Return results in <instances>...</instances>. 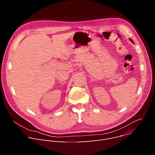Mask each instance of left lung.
Returning a JSON list of instances; mask_svg holds the SVG:
<instances>
[{"label":"left lung","instance_id":"8db88e82","mask_svg":"<svg viewBox=\"0 0 155 155\" xmlns=\"http://www.w3.org/2000/svg\"><path fill=\"white\" fill-rule=\"evenodd\" d=\"M129 40H130V41L132 43H134V41H133V40H132V39H130V38H129Z\"/></svg>","mask_w":155,"mask_h":155}]
</instances>
